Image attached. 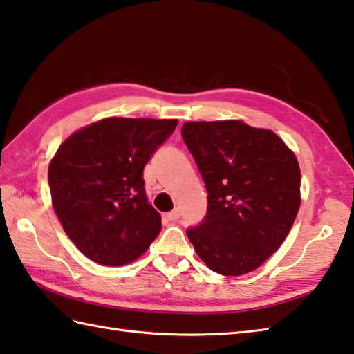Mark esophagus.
<instances>
[{
	"label": "esophagus",
	"instance_id": "34e87169",
	"mask_svg": "<svg viewBox=\"0 0 354 354\" xmlns=\"http://www.w3.org/2000/svg\"><path fill=\"white\" fill-rule=\"evenodd\" d=\"M166 217H168V220H171V222H177V220L180 218V209H172L171 212H168L166 214Z\"/></svg>",
	"mask_w": 354,
	"mask_h": 354
}]
</instances>
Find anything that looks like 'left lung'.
<instances>
[{
  "label": "left lung",
  "instance_id": "8db88e82",
  "mask_svg": "<svg viewBox=\"0 0 354 354\" xmlns=\"http://www.w3.org/2000/svg\"><path fill=\"white\" fill-rule=\"evenodd\" d=\"M182 137L208 191V212L186 231L222 276L259 268L281 248L301 206V168L274 132L242 120L186 122Z\"/></svg>",
  "mask_w": 354,
  "mask_h": 354
}]
</instances>
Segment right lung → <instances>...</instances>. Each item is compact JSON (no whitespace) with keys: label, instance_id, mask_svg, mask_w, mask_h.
Masks as SVG:
<instances>
[{"label":"right lung","instance_id":"obj_1","mask_svg":"<svg viewBox=\"0 0 354 354\" xmlns=\"http://www.w3.org/2000/svg\"><path fill=\"white\" fill-rule=\"evenodd\" d=\"M178 120L108 117L78 129L49 163L52 206L73 245L95 263L122 266L149 248L162 217L143 169Z\"/></svg>","mask_w":354,"mask_h":354}]
</instances>
